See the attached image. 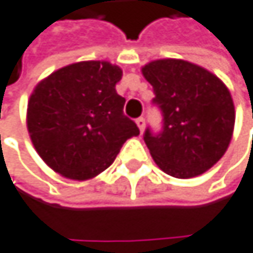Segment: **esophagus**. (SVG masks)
<instances>
[{
    "label": "esophagus",
    "mask_w": 253,
    "mask_h": 253,
    "mask_svg": "<svg viewBox=\"0 0 253 253\" xmlns=\"http://www.w3.org/2000/svg\"><path fill=\"white\" fill-rule=\"evenodd\" d=\"M136 124H138L139 130H141V132H144V129H145V118H144V117L136 118Z\"/></svg>",
    "instance_id": "1"
}]
</instances>
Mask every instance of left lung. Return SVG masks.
I'll use <instances>...</instances> for the list:
<instances>
[{"instance_id": "1", "label": "left lung", "mask_w": 253, "mask_h": 253, "mask_svg": "<svg viewBox=\"0 0 253 253\" xmlns=\"http://www.w3.org/2000/svg\"><path fill=\"white\" fill-rule=\"evenodd\" d=\"M153 85V105L162 129L144 141L159 168L175 178H192L225 154L236 114L228 88L209 70L183 60H157L142 69Z\"/></svg>"}]
</instances>
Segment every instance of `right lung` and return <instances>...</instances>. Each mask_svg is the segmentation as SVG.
I'll return each mask as SVG.
<instances>
[{
    "mask_svg": "<svg viewBox=\"0 0 253 253\" xmlns=\"http://www.w3.org/2000/svg\"><path fill=\"white\" fill-rule=\"evenodd\" d=\"M121 69L106 61H82L42 81L28 102V132L40 157L72 180L105 171L123 144L139 135L117 94Z\"/></svg>",
    "mask_w": 253,
    "mask_h": 253,
    "instance_id": "1",
    "label": "right lung"
}]
</instances>
